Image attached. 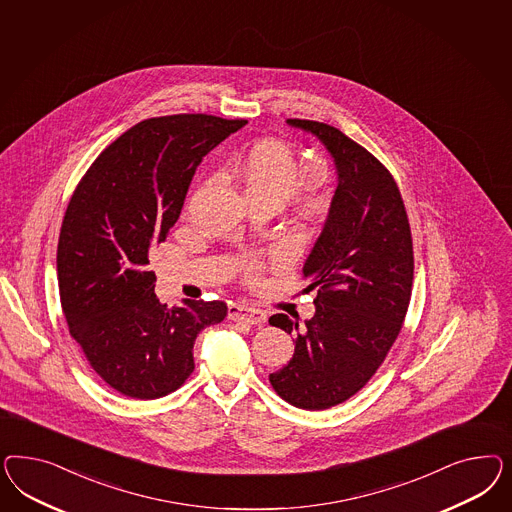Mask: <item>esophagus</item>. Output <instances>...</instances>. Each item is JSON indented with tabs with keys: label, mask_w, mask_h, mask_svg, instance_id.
I'll use <instances>...</instances> for the list:
<instances>
[{
	"label": "esophagus",
	"mask_w": 512,
	"mask_h": 512,
	"mask_svg": "<svg viewBox=\"0 0 512 512\" xmlns=\"http://www.w3.org/2000/svg\"><path fill=\"white\" fill-rule=\"evenodd\" d=\"M229 319L233 321H244L249 325H263L266 323V313L255 308H248L242 304H231L229 306Z\"/></svg>",
	"instance_id": "obj_1"
}]
</instances>
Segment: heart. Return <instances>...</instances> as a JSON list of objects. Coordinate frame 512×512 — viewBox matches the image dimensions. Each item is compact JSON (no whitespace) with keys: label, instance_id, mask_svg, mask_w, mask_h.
Wrapping results in <instances>:
<instances>
[{"label":"heart","instance_id":"b5f03b06","mask_svg":"<svg viewBox=\"0 0 512 512\" xmlns=\"http://www.w3.org/2000/svg\"><path fill=\"white\" fill-rule=\"evenodd\" d=\"M229 169L242 176L249 195H276L283 201L291 197L298 187L317 180L323 174L319 163H313L311 167L302 165L295 152L279 140H261L246 152L234 154L229 159ZM302 206L306 214L319 216L325 212L326 199L319 193L308 191L302 197ZM244 272L248 278H255L257 264H246Z\"/></svg>","mask_w":512,"mask_h":512}]
</instances>
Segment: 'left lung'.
Listing matches in <instances>:
<instances>
[{"instance_id":"obj_1","label":"left lung","mask_w":512,"mask_h":512,"mask_svg":"<svg viewBox=\"0 0 512 512\" xmlns=\"http://www.w3.org/2000/svg\"><path fill=\"white\" fill-rule=\"evenodd\" d=\"M287 122L325 144L338 189L304 264L315 315L304 326L285 313L268 319L296 334L295 355L268 379L285 402L321 411L355 396L398 338L413 289V236L398 184L375 155L332 125Z\"/></svg>"}]
</instances>
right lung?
Returning <instances> with one entry per match:
<instances>
[{
  "label": "right lung",
  "instance_id": "1",
  "mask_svg": "<svg viewBox=\"0 0 512 512\" xmlns=\"http://www.w3.org/2000/svg\"><path fill=\"white\" fill-rule=\"evenodd\" d=\"M248 120L172 114L133 125L80 178L58 240V287L69 334L110 388L167 396L195 370L202 328L227 317L221 300L167 308L148 253L178 221L202 157Z\"/></svg>",
  "mask_w": 512,
  "mask_h": 512
}]
</instances>
